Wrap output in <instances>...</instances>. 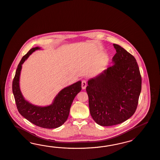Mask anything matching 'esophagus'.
Returning a JSON list of instances; mask_svg holds the SVG:
<instances>
[{"mask_svg": "<svg viewBox=\"0 0 160 160\" xmlns=\"http://www.w3.org/2000/svg\"><path fill=\"white\" fill-rule=\"evenodd\" d=\"M86 86H87V83L85 80H83L82 82V89H85L86 88Z\"/></svg>", "mask_w": 160, "mask_h": 160, "instance_id": "1", "label": "esophagus"}]
</instances>
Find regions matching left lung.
<instances>
[{
	"label": "left lung",
	"mask_w": 160,
	"mask_h": 160,
	"mask_svg": "<svg viewBox=\"0 0 160 160\" xmlns=\"http://www.w3.org/2000/svg\"><path fill=\"white\" fill-rule=\"evenodd\" d=\"M113 45L114 64L88 80L86 87L90 115L102 126L120 124L133 115L142 88L136 59L120 46Z\"/></svg>",
	"instance_id": "8db88e82"
}]
</instances>
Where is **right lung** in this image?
I'll list each match as a JSON object with an SVG mask.
<instances>
[{"label":"right lung","mask_w":160,"mask_h":160,"mask_svg":"<svg viewBox=\"0 0 160 160\" xmlns=\"http://www.w3.org/2000/svg\"><path fill=\"white\" fill-rule=\"evenodd\" d=\"M38 49H40V48L36 47L31 49L19 62L13 80V94L19 114L27 120L40 128H59L68 117L72 102L82 90V82L78 81L61 90L55 98L53 103L49 106H37L26 101L19 88V76L22 64L32 52Z\"/></svg>","instance_id":"obj_1"}]
</instances>
